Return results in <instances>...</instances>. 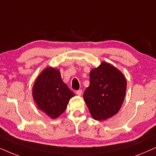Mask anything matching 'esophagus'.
Wrapping results in <instances>:
<instances>
[{"mask_svg":"<svg viewBox=\"0 0 156 156\" xmlns=\"http://www.w3.org/2000/svg\"><path fill=\"white\" fill-rule=\"evenodd\" d=\"M82 93H83L82 90H78L76 91V94L78 95H79V96H80V95H82Z\"/></svg>","mask_w":156,"mask_h":156,"instance_id":"esophagus-1","label":"esophagus"}]
</instances>
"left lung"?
I'll use <instances>...</instances> for the list:
<instances>
[{
	"mask_svg": "<svg viewBox=\"0 0 156 156\" xmlns=\"http://www.w3.org/2000/svg\"><path fill=\"white\" fill-rule=\"evenodd\" d=\"M127 82L123 74L106 62L90 72V86L83 98L93 119L103 120L119 111L125 98Z\"/></svg>",
	"mask_w": 156,
	"mask_h": 156,
	"instance_id": "1",
	"label": "left lung"
}]
</instances>
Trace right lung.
<instances>
[{"instance_id":"right-lung-1","label":"right lung","mask_w":156,"mask_h":156,"mask_svg":"<svg viewBox=\"0 0 156 156\" xmlns=\"http://www.w3.org/2000/svg\"><path fill=\"white\" fill-rule=\"evenodd\" d=\"M32 94L38 108L53 119L66 111L75 95L63 82L59 70L52 67L45 68L36 78Z\"/></svg>"}]
</instances>
